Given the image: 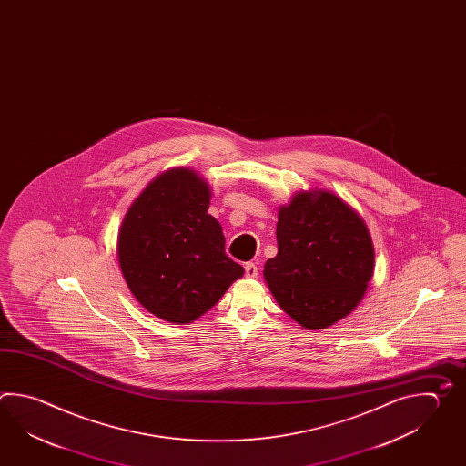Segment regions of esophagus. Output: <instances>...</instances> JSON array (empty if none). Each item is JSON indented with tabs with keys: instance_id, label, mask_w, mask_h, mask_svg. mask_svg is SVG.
I'll return each mask as SVG.
<instances>
[{
	"instance_id": "esophagus-1",
	"label": "esophagus",
	"mask_w": 466,
	"mask_h": 466,
	"mask_svg": "<svg viewBox=\"0 0 466 466\" xmlns=\"http://www.w3.org/2000/svg\"><path fill=\"white\" fill-rule=\"evenodd\" d=\"M246 277L248 279H257L258 277V268H257L256 264H248L246 266Z\"/></svg>"
}]
</instances>
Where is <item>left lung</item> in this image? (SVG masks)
<instances>
[{"mask_svg": "<svg viewBox=\"0 0 466 466\" xmlns=\"http://www.w3.org/2000/svg\"><path fill=\"white\" fill-rule=\"evenodd\" d=\"M277 218V256L264 266L277 304L307 330L350 315L375 268L370 232L359 212L330 190H299Z\"/></svg>", "mask_w": 466, "mask_h": 466, "instance_id": "left-lung-1", "label": "left lung"}]
</instances>
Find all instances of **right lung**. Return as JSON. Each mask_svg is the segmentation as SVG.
<instances>
[{
  "label": "right lung",
  "mask_w": 466,
  "mask_h": 466,
  "mask_svg": "<svg viewBox=\"0 0 466 466\" xmlns=\"http://www.w3.org/2000/svg\"><path fill=\"white\" fill-rule=\"evenodd\" d=\"M212 190L189 167L154 177L124 214L117 260L124 280L147 312L171 323L206 314L244 267L226 256L218 218L208 214Z\"/></svg>",
  "instance_id": "add662e5"
}]
</instances>
